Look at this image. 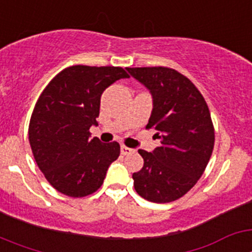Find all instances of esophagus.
<instances>
[{"instance_id":"1","label":"esophagus","mask_w":252,"mask_h":252,"mask_svg":"<svg viewBox=\"0 0 252 252\" xmlns=\"http://www.w3.org/2000/svg\"><path fill=\"white\" fill-rule=\"evenodd\" d=\"M131 153H135V150L131 148H127V146L125 145H121V154L122 155H128V154Z\"/></svg>"}]
</instances>
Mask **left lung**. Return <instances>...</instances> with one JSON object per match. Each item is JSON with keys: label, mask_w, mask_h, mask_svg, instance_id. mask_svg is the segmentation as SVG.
Here are the masks:
<instances>
[{"label": "left lung", "mask_w": 252, "mask_h": 252, "mask_svg": "<svg viewBox=\"0 0 252 252\" xmlns=\"http://www.w3.org/2000/svg\"><path fill=\"white\" fill-rule=\"evenodd\" d=\"M150 92L153 111L146 127L155 126L160 146L139 150L144 166L133 173L137 194L154 203L183 197L202 177L215 145L211 113L194 84L164 66L126 68Z\"/></svg>", "instance_id": "obj_1"}]
</instances>
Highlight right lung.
Listing matches in <instances>:
<instances>
[{"label": "right lung", "instance_id": "right-lung-1", "mask_svg": "<svg viewBox=\"0 0 252 252\" xmlns=\"http://www.w3.org/2000/svg\"><path fill=\"white\" fill-rule=\"evenodd\" d=\"M128 78L120 66L73 65L46 86L29 126L35 161L49 183L69 197H86L103 183L119 142L91 139L97 126L101 95L116 81Z\"/></svg>", "mask_w": 252, "mask_h": 252}]
</instances>
